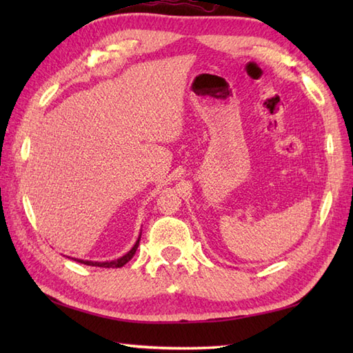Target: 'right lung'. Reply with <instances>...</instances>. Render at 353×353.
<instances>
[{
	"mask_svg": "<svg viewBox=\"0 0 353 353\" xmlns=\"http://www.w3.org/2000/svg\"><path fill=\"white\" fill-rule=\"evenodd\" d=\"M139 239H141V236L138 238V241H137V244H134L133 247H132V250L129 252V253H125L124 256H121L119 259H117V261H110V262H92V261H83V259H74V261H77V262H80V264H85V265H91V267H104V268H119V267H123V265H125L127 262H129L132 258H133V254L137 253V249H138V245H139Z\"/></svg>",
	"mask_w": 353,
	"mask_h": 353,
	"instance_id": "obj_1",
	"label": "right lung"
}]
</instances>
